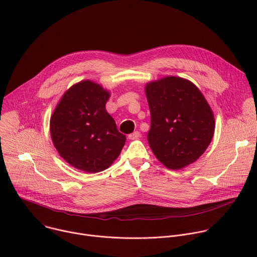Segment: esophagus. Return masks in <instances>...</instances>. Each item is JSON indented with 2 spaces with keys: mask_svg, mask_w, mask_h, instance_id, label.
Wrapping results in <instances>:
<instances>
[{
  "mask_svg": "<svg viewBox=\"0 0 257 257\" xmlns=\"http://www.w3.org/2000/svg\"><path fill=\"white\" fill-rule=\"evenodd\" d=\"M139 137H140V132H138V131H135V132H133V133H131V134L128 135V138H129L130 140H134V139H137V138H139Z\"/></svg>",
  "mask_w": 257,
  "mask_h": 257,
  "instance_id": "esophagus-1",
  "label": "esophagus"
}]
</instances>
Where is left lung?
I'll use <instances>...</instances> for the list:
<instances>
[{"label": "left lung", "mask_w": 257, "mask_h": 257, "mask_svg": "<svg viewBox=\"0 0 257 257\" xmlns=\"http://www.w3.org/2000/svg\"><path fill=\"white\" fill-rule=\"evenodd\" d=\"M151 111L148 141L168 169L181 170L196 162L214 133L212 109L199 88L182 77L167 76L145 85Z\"/></svg>", "instance_id": "obj_1"}]
</instances>
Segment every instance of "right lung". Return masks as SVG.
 I'll list each match as a JSON object with an SVG mask.
<instances>
[{"mask_svg":"<svg viewBox=\"0 0 257 257\" xmlns=\"http://www.w3.org/2000/svg\"><path fill=\"white\" fill-rule=\"evenodd\" d=\"M108 90L91 80L72 85L50 120L51 138L60 157L85 173H98L120 156L126 136L105 109Z\"/></svg>","mask_w":257,"mask_h":257,"instance_id":"right-lung-1","label":"right lung"}]
</instances>
